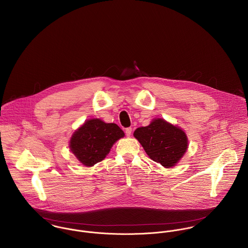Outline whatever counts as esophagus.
Masks as SVG:
<instances>
[{"mask_svg": "<svg viewBox=\"0 0 248 248\" xmlns=\"http://www.w3.org/2000/svg\"><path fill=\"white\" fill-rule=\"evenodd\" d=\"M132 131H133V130H132V128H127V129L125 130L126 136H127V137H130V136L132 135Z\"/></svg>", "mask_w": 248, "mask_h": 248, "instance_id": "esophagus-1", "label": "esophagus"}]
</instances>
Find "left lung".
<instances>
[{
	"instance_id": "left-lung-1",
	"label": "left lung",
	"mask_w": 248,
	"mask_h": 248,
	"mask_svg": "<svg viewBox=\"0 0 248 248\" xmlns=\"http://www.w3.org/2000/svg\"><path fill=\"white\" fill-rule=\"evenodd\" d=\"M134 136L150 158L166 168L175 166L187 150L185 133L161 118L138 128Z\"/></svg>"
}]
</instances>
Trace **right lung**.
<instances>
[{
    "instance_id": "right-lung-1",
    "label": "right lung",
    "mask_w": 248,
    "mask_h": 248,
    "mask_svg": "<svg viewBox=\"0 0 248 248\" xmlns=\"http://www.w3.org/2000/svg\"><path fill=\"white\" fill-rule=\"evenodd\" d=\"M124 137V132L114 123L90 119L72 136L70 148L85 166H93L102 161L113 143Z\"/></svg>"
}]
</instances>
